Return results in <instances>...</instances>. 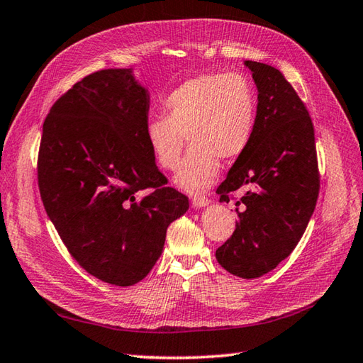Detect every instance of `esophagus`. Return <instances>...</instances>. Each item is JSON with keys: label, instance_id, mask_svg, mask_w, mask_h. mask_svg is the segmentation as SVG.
Listing matches in <instances>:
<instances>
[{"label": "esophagus", "instance_id": "esophagus-1", "mask_svg": "<svg viewBox=\"0 0 363 363\" xmlns=\"http://www.w3.org/2000/svg\"><path fill=\"white\" fill-rule=\"evenodd\" d=\"M208 203H210L208 199L202 196H197L192 199V206H194V208H203V206H206Z\"/></svg>", "mask_w": 363, "mask_h": 363}]
</instances>
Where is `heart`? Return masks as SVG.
<instances>
[{
  "label": "heart",
  "mask_w": 363,
  "mask_h": 363,
  "mask_svg": "<svg viewBox=\"0 0 363 363\" xmlns=\"http://www.w3.org/2000/svg\"><path fill=\"white\" fill-rule=\"evenodd\" d=\"M162 109L166 117L147 123V143L158 164L175 171L186 137L191 150L174 183L199 194L218 179L219 160L230 162L246 152L255 128L257 97L240 73H202L177 86Z\"/></svg>",
  "instance_id": "b5f03b06"
}]
</instances>
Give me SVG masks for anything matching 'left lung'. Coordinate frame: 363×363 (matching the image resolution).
Instances as JSON below:
<instances>
[{
  "instance_id": "8db88e82",
  "label": "left lung",
  "mask_w": 363,
  "mask_h": 363,
  "mask_svg": "<svg viewBox=\"0 0 363 363\" xmlns=\"http://www.w3.org/2000/svg\"><path fill=\"white\" fill-rule=\"evenodd\" d=\"M257 86V119L250 144L220 183V202L246 188L235 208L236 228L216 250L219 264L242 279L262 277L285 260L315 211L318 174L315 131L308 111L276 67L244 61Z\"/></svg>"
}]
</instances>
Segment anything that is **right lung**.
<instances>
[{
    "mask_svg": "<svg viewBox=\"0 0 363 363\" xmlns=\"http://www.w3.org/2000/svg\"><path fill=\"white\" fill-rule=\"evenodd\" d=\"M149 108L133 69H111L81 79L43 122L37 174L48 218L79 266L117 286L149 274L167 227L189 208L155 162Z\"/></svg>",
    "mask_w": 363,
    "mask_h": 363,
    "instance_id": "1",
    "label": "right lung"
}]
</instances>
